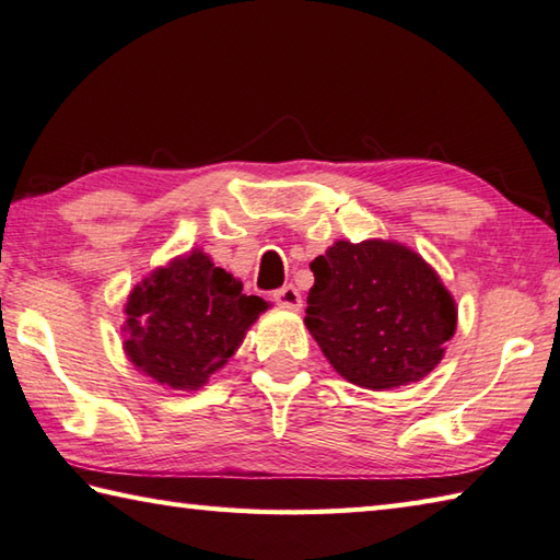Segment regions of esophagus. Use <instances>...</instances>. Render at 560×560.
<instances>
[{"label": "esophagus", "instance_id": "obj_1", "mask_svg": "<svg viewBox=\"0 0 560 560\" xmlns=\"http://www.w3.org/2000/svg\"><path fill=\"white\" fill-rule=\"evenodd\" d=\"M273 301H277L281 308H289V311H301V305H303L299 289L291 287V283L289 287H281L279 291H273Z\"/></svg>", "mask_w": 560, "mask_h": 560}]
</instances>
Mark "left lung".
<instances>
[{
    "mask_svg": "<svg viewBox=\"0 0 560 560\" xmlns=\"http://www.w3.org/2000/svg\"><path fill=\"white\" fill-rule=\"evenodd\" d=\"M305 327L339 376L369 390L430 376L458 308L432 265L402 243L337 240L311 261Z\"/></svg>",
    "mask_w": 560,
    "mask_h": 560,
    "instance_id": "1",
    "label": "left lung"
}]
</instances>
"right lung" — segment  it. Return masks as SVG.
Here are the masks:
<instances>
[{
    "label": "right lung",
    "mask_w": 560,
    "mask_h": 560,
    "mask_svg": "<svg viewBox=\"0 0 560 560\" xmlns=\"http://www.w3.org/2000/svg\"><path fill=\"white\" fill-rule=\"evenodd\" d=\"M269 308L203 249L170 259L126 301L124 352L142 376L172 390H199L228 364Z\"/></svg>",
    "instance_id": "right-lung-1"
}]
</instances>
